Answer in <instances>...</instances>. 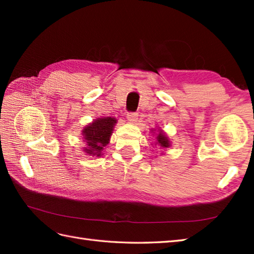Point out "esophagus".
Returning <instances> with one entry per match:
<instances>
[{
	"label": "esophagus",
	"mask_w": 254,
	"mask_h": 254,
	"mask_svg": "<svg viewBox=\"0 0 254 254\" xmlns=\"http://www.w3.org/2000/svg\"><path fill=\"white\" fill-rule=\"evenodd\" d=\"M137 117H138V115L136 112H130V113H127V121H130L131 123H135L136 121H137Z\"/></svg>",
	"instance_id": "esophagus-1"
}]
</instances>
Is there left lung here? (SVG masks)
<instances>
[{
    "label": "left lung",
    "mask_w": 254,
    "mask_h": 254,
    "mask_svg": "<svg viewBox=\"0 0 254 254\" xmlns=\"http://www.w3.org/2000/svg\"><path fill=\"white\" fill-rule=\"evenodd\" d=\"M156 144L159 145V146L163 147V148L170 147L169 138L167 137L166 134L161 130H159V133L157 134V136H156Z\"/></svg>",
    "instance_id": "obj_1"
}]
</instances>
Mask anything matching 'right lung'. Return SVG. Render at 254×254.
Listing matches in <instances>:
<instances>
[{
	"instance_id": "1",
	"label": "right lung",
	"mask_w": 254,
	"mask_h": 254,
	"mask_svg": "<svg viewBox=\"0 0 254 254\" xmlns=\"http://www.w3.org/2000/svg\"><path fill=\"white\" fill-rule=\"evenodd\" d=\"M117 120L115 118L106 117L96 119L88 126H86L82 131V135L86 144V147L83 148L84 152L89 156H96V157L101 156L102 150L109 144Z\"/></svg>"
}]
</instances>
